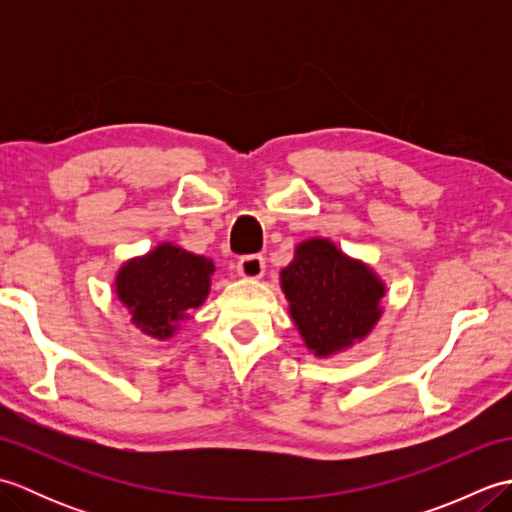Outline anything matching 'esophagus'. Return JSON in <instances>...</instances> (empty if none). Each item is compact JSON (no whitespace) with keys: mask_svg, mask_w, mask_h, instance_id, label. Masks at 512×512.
I'll return each instance as SVG.
<instances>
[{"mask_svg":"<svg viewBox=\"0 0 512 512\" xmlns=\"http://www.w3.org/2000/svg\"><path fill=\"white\" fill-rule=\"evenodd\" d=\"M237 273L244 279H259L266 273V262L262 255H248L237 262Z\"/></svg>","mask_w":512,"mask_h":512,"instance_id":"1","label":"esophagus"}]
</instances>
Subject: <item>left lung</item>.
Returning <instances> with one entry per match:
<instances>
[{"label": "left lung", "instance_id": "1", "mask_svg": "<svg viewBox=\"0 0 512 512\" xmlns=\"http://www.w3.org/2000/svg\"><path fill=\"white\" fill-rule=\"evenodd\" d=\"M279 279L303 343L319 358L350 350L383 314L387 288L380 277L325 237L301 242Z\"/></svg>", "mask_w": 512, "mask_h": 512}]
</instances>
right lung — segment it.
I'll return each instance as SVG.
<instances>
[{"label": "right lung", "instance_id": "add662e5", "mask_svg": "<svg viewBox=\"0 0 512 512\" xmlns=\"http://www.w3.org/2000/svg\"><path fill=\"white\" fill-rule=\"evenodd\" d=\"M213 273L211 259L167 242L125 262L114 288L136 328L151 339L167 341L209 297Z\"/></svg>", "mask_w": 512, "mask_h": 512}]
</instances>
